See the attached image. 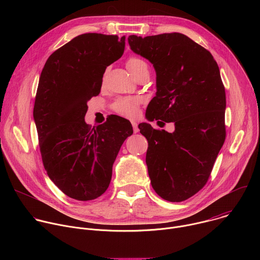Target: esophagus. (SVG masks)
<instances>
[{
  "label": "esophagus",
  "mask_w": 260,
  "mask_h": 260,
  "mask_svg": "<svg viewBox=\"0 0 260 260\" xmlns=\"http://www.w3.org/2000/svg\"><path fill=\"white\" fill-rule=\"evenodd\" d=\"M132 125H133V129H134V133H138V132H139L138 123H137V122H135V121H132Z\"/></svg>",
  "instance_id": "obj_1"
}]
</instances>
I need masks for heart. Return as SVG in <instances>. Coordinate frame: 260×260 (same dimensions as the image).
I'll list each match as a JSON object with an SVG mask.
<instances>
[{"label":"heart","instance_id":"1","mask_svg":"<svg viewBox=\"0 0 260 260\" xmlns=\"http://www.w3.org/2000/svg\"><path fill=\"white\" fill-rule=\"evenodd\" d=\"M126 68L133 74V76L136 77L139 73L143 70L148 69L147 63L136 56H132L126 60ZM139 107L140 101L136 98H119L113 104V110L119 115H122L127 118H135L139 114Z\"/></svg>","mask_w":260,"mask_h":260}]
</instances>
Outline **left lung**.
I'll return each mask as SVG.
<instances>
[{
	"label": "left lung",
	"instance_id": "1",
	"mask_svg": "<svg viewBox=\"0 0 260 260\" xmlns=\"http://www.w3.org/2000/svg\"><path fill=\"white\" fill-rule=\"evenodd\" d=\"M127 40L156 71L157 91L146 117L175 123L174 133L139 124L148 141L151 185L166 201H186L207 184L225 141L226 96L218 64L209 50L180 32Z\"/></svg>",
	"mask_w": 260,
	"mask_h": 260
}]
</instances>
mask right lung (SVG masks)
Listing matches in <instances>:
<instances>
[{"mask_svg":"<svg viewBox=\"0 0 260 260\" xmlns=\"http://www.w3.org/2000/svg\"><path fill=\"white\" fill-rule=\"evenodd\" d=\"M125 37L77 36L46 60L34 105L42 162L68 197L91 201L109 187L112 166L131 122L119 116L91 127L84 121L87 101L100 93L106 68L124 52Z\"/></svg>","mask_w":260,"mask_h":260,"instance_id":"1","label":"right lung"}]
</instances>
